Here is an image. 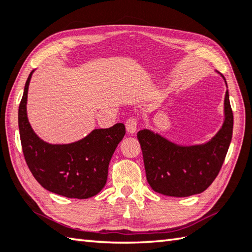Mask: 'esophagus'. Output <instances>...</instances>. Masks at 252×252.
<instances>
[{"label": "esophagus", "mask_w": 252, "mask_h": 252, "mask_svg": "<svg viewBox=\"0 0 252 252\" xmlns=\"http://www.w3.org/2000/svg\"><path fill=\"white\" fill-rule=\"evenodd\" d=\"M126 131L133 134V133H135L136 129H137V120L135 118H129L126 121Z\"/></svg>", "instance_id": "1"}]
</instances>
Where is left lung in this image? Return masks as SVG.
Listing matches in <instances>:
<instances>
[{
	"label": "left lung",
	"mask_w": 252,
	"mask_h": 252,
	"mask_svg": "<svg viewBox=\"0 0 252 252\" xmlns=\"http://www.w3.org/2000/svg\"><path fill=\"white\" fill-rule=\"evenodd\" d=\"M224 113L220 130L211 141L200 145L175 144L147 129L137 132L146 179L153 190L164 195L185 198L209 188L219 175L233 136L234 116L228 91L225 94Z\"/></svg>",
	"instance_id": "1"
}]
</instances>
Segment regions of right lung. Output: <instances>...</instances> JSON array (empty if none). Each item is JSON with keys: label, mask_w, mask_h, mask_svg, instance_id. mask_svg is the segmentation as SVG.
<instances>
[{"label": "right lung", "mask_w": 252, "mask_h": 252, "mask_svg": "<svg viewBox=\"0 0 252 252\" xmlns=\"http://www.w3.org/2000/svg\"><path fill=\"white\" fill-rule=\"evenodd\" d=\"M33 71L25 84L18 109V127L25 160L44 189L66 198L88 199L105 187L108 167L126 134L123 123L96 129L71 144H49L33 132L27 118V94Z\"/></svg>", "instance_id": "obj_1"}]
</instances>
